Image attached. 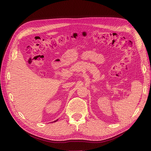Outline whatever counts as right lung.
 <instances>
[{"label": "right lung", "instance_id": "right-lung-1", "mask_svg": "<svg viewBox=\"0 0 151 151\" xmlns=\"http://www.w3.org/2000/svg\"><path fill=\"white\" fill-rule=\"evenodd\" d=\"M57 120H55V121H54V122H56V121H57Z\"/></svg>", "mask_w": 151, "mask_h": 151}]
</instances>
